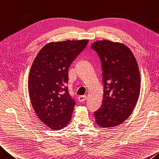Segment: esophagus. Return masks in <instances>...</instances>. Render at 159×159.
<instances>
[{
	"mask_svg": "<svg viewBox=\"0 0 159 159\" xmlns=\"http://www.w3.org/2000/svg\"><path fill=\"white\" fill-rule=\"evenodd\" d=\"M86 99H87V97L84 95L80 96V97H78V100H79L80 102H83V101H84Z\"/></svg>",
	"mask_w": 159,
	"mask_h": 159,
	"instance_id": "1",
	"label": "esophagus"
}]
</instances>
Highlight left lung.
Returning <instances> with one entry per match:
<instances>
[{
  "label": "left lung",
  "mask_w": 159,
  "mask_h": 159,
  "mask_svg": "<svg viewBox=\"0 0 159 159\" xmlns=\"http://www.w3.org/2000/svg\"><path fill=\"white\" fill-rule=\"evenodd\" d=\"M103 71V96L101 108L94 113L101 127L123 123L131 115L138 101L140 75L136 59L124 44L108 40L93 43Z\"/></svg>",
  "instance_id": "left-lung-1"
}]
</instances>
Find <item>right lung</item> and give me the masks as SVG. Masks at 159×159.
<instances>
[{
	"instance_id": "1",
	"label": "right lung",
	"mask_w": 159,
	"mask_h": 159,
	"mask_svg": "<svg viewBox=\"0 0 159 159\" xmlns=\"http://www.w3.org/2000/svg\"><path fill=\"white\" fill-rule=\"evenodd\" d=\"M88 42H51L41 49L33 62L28 81L31 103L39 118L51 129H62L72 118L75 101L66 86L68 69Z\"/></svg>"
}]
</instances>
